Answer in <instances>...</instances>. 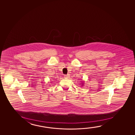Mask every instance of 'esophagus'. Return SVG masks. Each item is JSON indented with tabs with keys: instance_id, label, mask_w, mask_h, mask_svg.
Here are the masks:
<instances>
[{
	"instance_id": "34e87169",
	"label": "esophagus",
	"mask_w": 135,
	"mask_h": 135,
	"mask_svg": "<svg viewBox=\"0 0 135 135\" xmlns=\"http://www.w3.org/2000/svg\"><path fill=\"white\" fill-rule=\"evenodd\" d=\"M70 74H67V75H65L64 76V77H65V78H69V77H70Z\"/></svg>"
}]
</instances>
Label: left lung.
<instances>
[{
  "instance_id": "8db88e82",
  "label": "left lung",
  "mask_w": 135,
  "mask_h": 135,
  "mask_svg": "<svg viewBox=\"0 0 135 135\" xmlns=\"http://www.w3.org/2000/svg\"><path fill=\"white\" fill-rule=\"evenodd\" d=\"M81 83V84H81V85H82V86H83V84H84V83Z\"/></svg>"
}]
</instances>
